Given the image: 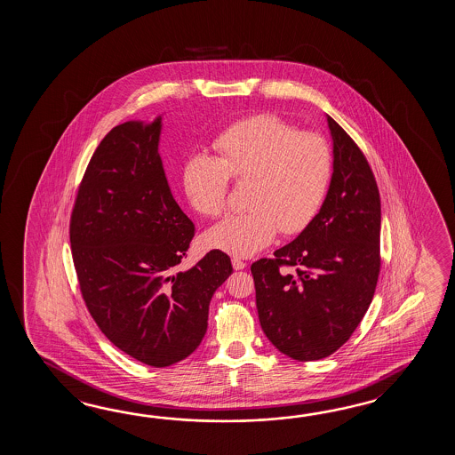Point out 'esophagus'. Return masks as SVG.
<instances>
[{
  "label": "esophagus",
  "instance_id": "34e87169",
  "mask_svg": "<svg viewBox=\"0 0 455 455\" xmlns=\"http://www.w3.org/2000/svg\"><path fill=\"white\" fill-rule=\"evenodd\" d=\"M231 261L234 270H243V268L247 267V261L241 260V259H237V257H234Z\"/></svg>",
  "mask_w": 455,
  "mask_h": 455
}]
</instances>
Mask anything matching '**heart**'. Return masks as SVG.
<instances>
[{
	"mask_svg": "<svg viewBox=\"0 0 455 455\" xmlns=\"http://www.w3.org/2000/svg\"><path fill=\"white\" fill-rule=\"evenodd\" d=\"M218 156L192 155L182 171L190 206L204 216L226 208L229 177L249 184L245 213L226 216L204 234L208 249L251 257L278 229L296 234L317 216L329 192L333 156L323 136L299 133L278 116H251L228 128L214 143Z\"/></svg>",
	"mask_w": 455,
	"mask_h": 455,
	"instance_id": "heart-1",
	"label": "heart"
}]
</instances>
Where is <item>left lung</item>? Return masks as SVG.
Segmentation results:
<instances>
[{
  "label": "left lung",
  "instance_id": "8db88e82",
  "mask_svg": "<svg viewBox=\"0 0 455 455\" xmlns=\"http://www.w3.org/2000/svg\"><path fill=\"white\" fill-rule=\"evenodd\" d=\"M327 124L333 172L319 213L275 259L251 267L261 330L298 361L327 358L348 341L369 309L380 268L376 179L348 133L330 116Z\"/></svg>",
  "mask_w": 455,
  "mask_h": 455
}]
</instances>
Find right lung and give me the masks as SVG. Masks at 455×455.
Listing matches in <instances>:
<instances>
[{
  "label": "right lung",
  "mask_w": 455,
  "mask_h": 455,
  "mask_svg": "<svg viewBox=\"0 0 455 455\" xmlns=\"http://www.w3.org/2000/svg\"><path fill=\"white\" fill-rule=\"evenodd\" d=\"M161 130L157 116L107 133L89 161L69 223L77 281L92 319L116 348L155 368L198 348L210 300L232 273L221 251L177 270L195 228L167 184Z\"/></svg>",
  "instance_id": "right-lung-1"
}]
</instances>
